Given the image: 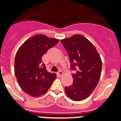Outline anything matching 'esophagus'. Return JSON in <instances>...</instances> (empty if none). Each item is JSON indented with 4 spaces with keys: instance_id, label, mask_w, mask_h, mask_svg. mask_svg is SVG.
<instances>
[{
    "instance_id": "1",
    "label": "esophagus",
    "mask_w": 121,
    "mask_h": 121,
    "mask_svg": "<svg viewBox=\"0 0 121 121\" xmlns=\"http://www.w3.org/2000/svg\"><path fill=\"white\" fill-rule=\"evenodd\" d=\"M57 74L59 77H62L63 75V72L62 71H59L58 72H57Z\"/></svg>"
}]
</instances>
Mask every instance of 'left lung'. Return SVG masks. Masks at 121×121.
<instances>
[{
  "label": "left lung",
  "instance_id": "obj_1",
  "mask_svg": "<svg viewBox=\"0 0 121 121\" xmlns=\"http://www.w3.org/2000/svg\"><path fill=\"white\" fill-rule=\"evenodd\" d=\"M69 57L73 83L65 87L66 95L73 101L85 99L92 93L101 75L102 62L94 46L85 37L76 34L60 40Z\"/></svg>",
  "mask_w": 121,
  "mask_h": 121
}]
</instances>
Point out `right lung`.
<instances>
[{
  "instance_id": "obj_1",
  "label": "right lung",
  "mask_w": 121,
  "mask_h": 121,
  "mask_svg": "<svg viewBox=\"0 0 121 121\" xmlns=\"http://www.w3.org/2000/svg\"><path fill=\"white\" fill-rule=\"evenodd\" d=\"M59 40L37 34L26 40L17 51L15 59V74L21 88L33 97H39L48 91L56 78L48 72L42 56Z\"/></svg>"
}]
</instances>
